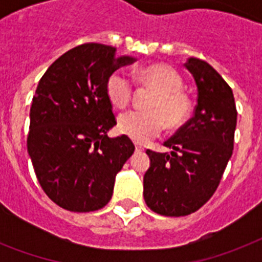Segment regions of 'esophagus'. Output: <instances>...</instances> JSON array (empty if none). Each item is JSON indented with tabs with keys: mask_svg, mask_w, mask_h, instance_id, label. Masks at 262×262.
Listing matches in <instances>:
<instances>
[{
	"mask_svg": "<svg viewBox=\"0 0 262 262\" xmlns=\"http://www.w3.org/2000/svg\"><path fill=\"white\" fill-rule=\"evenodd\" d=\"M136 151H137V152H141V151H144V148L143 147H141V145H139V144H136Z\"/></svg>",
	"mask_w": 262,
	"mask_h": 262,
	"instance_id": "obj_1",
	"label": "esophagus"
}]
</instances>
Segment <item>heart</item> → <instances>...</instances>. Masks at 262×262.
<instances>
[{
	"mask_svg": "<svg viewBox=\"0 0 262 262\" xmlns=\"http://www.w3.org/2000/svg\"><path fill=\"white\" fill-rule=\"evenodd\" d=\"M140 83L156 90L148 104L149 111H126L118 117V130L136 143L145 144L163 132L167 123L178 127L190 113V99L182 91V77L168 65H151L139 72ZM132 80L126 72L114 71L106 81V95L117 108L130 102Z\"/></svg>",
	"mask_w": 262,
	"mask_h": 262,
	"instance_id": "1",
	"label": "heart"
}]
</instances>
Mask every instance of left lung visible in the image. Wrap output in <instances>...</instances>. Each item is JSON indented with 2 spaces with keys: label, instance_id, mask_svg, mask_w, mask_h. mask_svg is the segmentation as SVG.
<instances>
[{
  "label": "left lung",
  "instance_id": "1",
  "mask_svg": "<svg viewBox=\"0 0 262 262\" xmlns=\"http://www.w3.org/2000/svg\"><path fill=\"white\" fill-rule=\"evenodd\" d=\"M185 68L197 87L194 115L164 145L148 149L144 200L163 216H186L203 207L219 186L234 148L236 108L231 88L205 61L189 58Z\"/></svg>",
  "mask_w": 262,
  "mask_h": 262
}]
</instances>
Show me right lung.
<instances>
[{
  "label": "right lung",
  "mask_w": 262,
  "mask_h": 262,
  "mask_svg": "<svg viewBox=\"0 0 262 262\" xmlns=\"http://www.w3.org/2000/svg\"><path fill=\"white\" fill-rule=\"evenodd\" d=\"M137 59L87 43L67 51L40 79L30 110L28 155L40 186L63 209L92 212L113 195L115 175L135 152L127 136L108 139L115 126L106 81Z\"/></svg>",
  "instance_id": "right-lung-1"
}]
</instances>
